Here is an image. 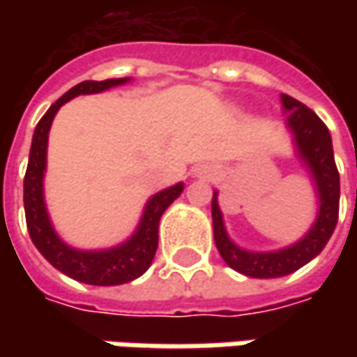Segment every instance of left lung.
I'll list each match as a JSON object with an SVG mask.
<instances>
[{"mask_svg": "<svg viewBox=\"0 0 357 357\" xmlns=\"http://www.w3.org/2000/svg\"><path fill=\"white\" fill-rule=\"evenodd\" d=\"M286 113V127L292 132L296 157L306 167L318 197V214L314 225L294 244L278 250L256 252L238 246L228 236L225 216L218 206V190L213 192V230L216 248L232 270L250 278H280L308 264L332 236L340 208V174L334 160L330 130L312 109L290 95H280Z\"/></svg>", "mask_w": 357, "mask_h": 357, "instance_id": "8db88e82", "label": "left lung"}]
</instances>
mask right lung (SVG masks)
Instances as JSON below:
<instances>
[{
	"mask_svg": "<svg viewBox=\"0 0 357 357\" xmlns=\"http://www.w3.org/2000/svg\"><path fill=\"white\" fill-rule=\"evenodd\" d=\"M129 77L105 79V81H83L69 89L61 99L49 107V111L37 123L29 151V162L23 178V206L27 230L33 240L35 248L43 254L51 266H55L65 276L93 286H119L143 276L153 264L158 246V222L162 213L181 197L185 185L176 183L158 190L146 200L141 220L125 242L101 250H81L73 248L55 232L49 218L43 195V178L47 169V141L51 123L63 105L79 95H93L129 83Z\"/></svg>",
	"mask_w": 357,
	"mask_h": 357,
	"instance_id": "obj_1",
	"label": "right lung"
}]
</instances>
